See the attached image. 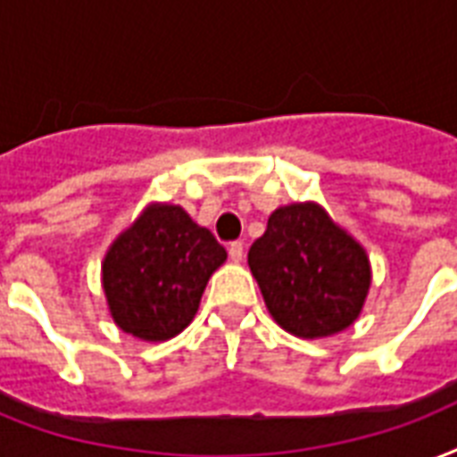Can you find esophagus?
<instances>
[{"instance_id": "obj_1", "label": "esophagus", "mask_w": 457, "mask_h": 457, "mask_svg": "<svg viewBox=\"0 0 457 457\" xmlns=\"http://www.w3.org/2000/svg\"><path fill=\"white\" fill-rule=\"evenodd\" d=\"M228 253H229V259L235 261V263H239V261L244 259V244L242 242H232L228 246Z\"/></svg>"}]
</instances>
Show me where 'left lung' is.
<instances>
[{
  "mask_svg": "<svg viewBox=\"0 0 457 457\" xmlns=\"http://www.w3.org/2000/svg\"><path fill=\"white\" fill-rule=\"evenodd\" d=\"M249 268L275 323L297 337L353 326L371 285L367 252L319 204L278 208L249 249Z\"/></svg>",
  "mask_w": 457,
  "mask_h": 457,
  "instance_id": "left-lung-1",
  "label": "left lung"
}]
</instances>
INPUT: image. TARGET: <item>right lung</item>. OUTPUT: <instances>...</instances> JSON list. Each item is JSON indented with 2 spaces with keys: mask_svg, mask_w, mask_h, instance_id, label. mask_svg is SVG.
<instances>
[{
  "mask_svg": "<svg viewBox=\"0 0 457 457\" xmlns=\"http://www.w3.org/2000/svg\"><path fill=\"white\" fill-rule=\"evenodd\" d=\"M225 259V246L184 208L151 204L104 253L103 290L114 323L151 343L182 333Z\"/></svg>",
  "mask_w": 457,
  "mask_h": 457,
  "instance_id": "add662e5",
  "label": "right lung"
}]
</instances>
